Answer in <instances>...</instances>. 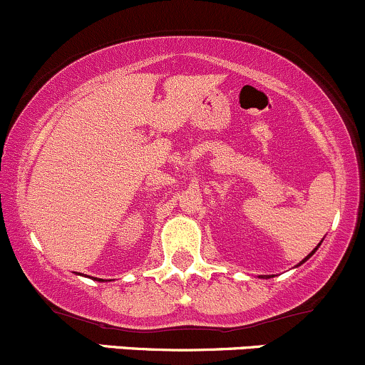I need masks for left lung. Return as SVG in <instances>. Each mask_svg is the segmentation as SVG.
I'll list each match as a JSON object with an SVG mask.
<instances>
[{
    "label": "left lung",
    "instance_id": "8db88e82",
    "mask_svg": "<svg viewBox=\"0 0 365 365\" xmlns=\"http://www.w3.org/2000/svg\"><path fill=\"white\" fill-rule=\"evenodd\" d=\"M319 245H321V244H319ZM316 250H317V247H316V249H314V250H312V252H311V254H309V255H307V257H305V259H304V261H302V262H300V264H304L305 261H307V259H309V257H311V255H312L314 252H316ZM300 264H299V266H300Z\"/></svg>",
    "mask_w": 365,
    "mask_h": 365
}]
</instances>
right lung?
I'll return each mask as SVG.
<instances>
[{
	"label": "right lung",
	"instance_id": "right-lung-1",
	"mask_svg": "<svg viewBox=\"0 0 365 365\" xmlns=\"http://www.w3.org/2000/svg\"><path fill=\"white\" fill-rule=\"evenodd\" d=\"M99 282H101V279H99Z\"/></svg>",
	"mask_w": 365,
	"mask_h": 365
}]
</instances>
